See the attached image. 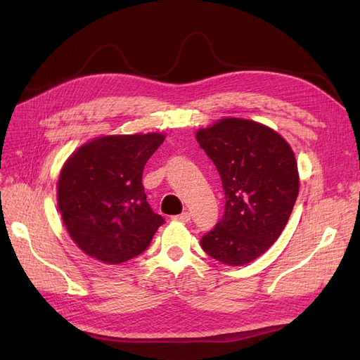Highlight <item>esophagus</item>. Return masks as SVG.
Wrapping results in <instances>:
<instances>
[{
  "mask_svg": "<svg viewBox=\"0 0 360 360\" xmlns=\"http://www.w3.org/2000/svg\"><path fill=\"white\" fill-rule=\"evenodd\" d=\"M172 219H176V221H181V222H189V221H191V213H189V212H184V213H181V214L172 216Z\"/></svg>",
  "mask_w": 360,
  "mask_h": 360,
  "instance_id": "obj_1",
  "label": "esophagus"
}]
</instances>
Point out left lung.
<instances>
[{
    "mask_svg": "<svg viewBox=\"0 0 360 360\" xmlns=\"http://www.w3.org/2000/svg\"><path fill=\"white\" fill-rule=\"evenodd\" d=\"M197 141L222 180L225 210L201 237L207 255L242 266L264 254L284 230L299 193L292 150L274 130L225 118L200 129Z\"/></svg>",
    "mask_w": 360,
    "mask_h": 360,
    "instance_id": "obj_1",
    "label": "left lung"
}]
</instances>
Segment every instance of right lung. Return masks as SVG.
Returning <instances> with one entry per match:
<instances>
[{"label":"right lung","instance_id":"1","mask_svg":"<svg viewBox=\"0 0 360 360\" xmlns=\"http://www.w3.org/2000/svg\"><path fill=\"white\" fill-rule=\"evenodd\" d=\"M159 134L102 136L70 156L58 180V207L73 242L108 264L143 254L165 219L151 210L143 186Z\"/></svg>","mask_w":360,"mask_h":360}]
</instances>
